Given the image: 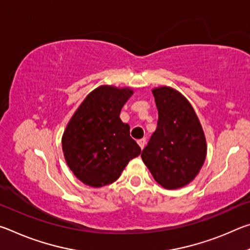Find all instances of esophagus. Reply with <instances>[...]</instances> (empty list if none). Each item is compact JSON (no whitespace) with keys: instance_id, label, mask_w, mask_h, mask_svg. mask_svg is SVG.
<instances>
[{"instance_id":"esophagus-1","label":"esophagus","mask_w":250,"mask_h":250,"mask_svg":"<svg viewBox=\"0 0 250 250\" xmlns=\"http://www.w3.org/2000/svg\"><path fill=\"white\" fill-rule=\"evenodd\" d=\"M146 139H140V140H138V145L141 147V149H143V147L146 146Z\"/></svg>"}]
</instances>
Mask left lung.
Returning <instances> with one entry per match:
<instances>
[{
    "mask_svg": "<svg viewBox=\"0 0 250 250\" xmlns=\"http://www.w3.org/2000/svg\"><path fill=\"white\" fill-rule=\"evenodd\" d=\"M158 126L141 158L158 183L167 189L195 179L206 159V139L195 110L180 91L167 86L152 89Z\"/></svg>",
    "mask_w": 250,
    "mask_h": 250,
    "instance_id": "left-lung-1",
    "label": "left lung"
}]
</instances>
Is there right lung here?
Wrapping results in <instances>:
<instances>
[{
	"mask_svg": "<svg viewBox=\"0 0 250 250\" xmlns=\"http://www.w3.org/2000/svg\"><path fill=\"white\" fill-rule=\"evenodd\" d=\"M133 95L129 87L103 84L88 94L70 118L62 138L67 166L91 188L118 180L141 149L120 119L124 104Z\"/></svg>",
	"mask_w": 250,
	"mask_h": 250,
	"instance_id": "obj_1",
	"label": "right lung"
}]
</instances>
